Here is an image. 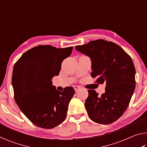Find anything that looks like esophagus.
<instances>
[{
  "instance_id": "34e87169",
  "label": "esophagus",
  "mask_w": 147,
  "mask_h": 147,
  "mask_svg": "<svg viewBox=\"0 0 147 147\" xmlns=\"http://www.w3.org/2000/svg\"><path fill=\"white\" fill-rule=\"evenodd\" d=\"M73 88H74V90H75V91L78 90V89H80V87H79V86H73Z\"/></svg>"
}]
</instances>
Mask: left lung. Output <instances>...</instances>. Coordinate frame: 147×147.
Listing matches in <instances>:
<instances>
[{"mask_svg":"<svg viewBox=\"0 0 147 147\" xmlns=\"http://www.w3.org/2000/svg\"><path fill=\"white\" fill-rule=\"evenodd\" d=\"M75 49L91 59V75L97 78L96 82L106 84L101 96L94 90H88L85 107L89 117L102 124L113 123L127 109L135 90L132 59L118 45L104 39L76 46Z\"/></svg>","mask_w":147,"mask_h":147,"instance_id":"left-lung-1","label":"left lung"}]
</instances>
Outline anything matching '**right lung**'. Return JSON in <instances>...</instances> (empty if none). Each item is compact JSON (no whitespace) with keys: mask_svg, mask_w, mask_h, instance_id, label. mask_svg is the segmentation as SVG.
I'll list each match as a JSON object with an SVG mask.
<instances>
[{"mask_svg":"<svg viewBox=\"0 0 147 147\" xmlns=\"http://www.w3.org/2000/svg\"><path fill=\"white\" fill-rule=\"evenodd\" d=\"M72 50L73 47L39 45L24 53L13 67L15 100L24 115L39 127L53 128L66 118L74 89L67 87L59 91L52 79L58 75L62 61Z\"/></svg>","mask_w":147,"mask_h":147,"instance_id":"add662e5","label":"right lung"}]
</instances>
